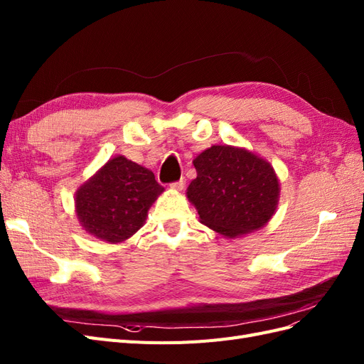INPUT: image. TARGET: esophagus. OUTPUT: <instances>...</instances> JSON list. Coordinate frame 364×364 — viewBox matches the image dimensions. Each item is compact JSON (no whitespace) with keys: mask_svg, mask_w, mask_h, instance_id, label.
I'll return each instance as SVG.
<instances>
[{"mask_svg":"<svg viewBox=\"0 0 364 364\" xmlns=\"http://www.w3.org/2000/svg\"><path fill=\"white\" fill-rule=\"evenodd\" d=\"M183 186H185V179H181V181H176V182L170 183V188H173L176 191L183 190Z\"/></svg>","mask_w":364,"mask_h":364,"instance_id":"esophagus-1","label":"esophagus"}]
</instances>
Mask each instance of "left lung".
Here are the masks:
<instances>
[{
    "mask_svg": "<svg viewBox=\"0 0 364 364\" xmlns=\"http://www.w3.org/2000/svg\"><path fill=\"white\" fill-rule=\"evenodd\" d=\"M193 164L197 178L186 194L203 225L234 238L262 228L272 218L279 182L269 162L245 149L213 146Z\"/></svg>",
    "mask_w": 364,
    "mask_h": 364,
    "instance_id": "obj_1",
    "label": "left lung"
}]
</instances>
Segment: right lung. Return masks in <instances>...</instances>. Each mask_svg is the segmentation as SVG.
Here are the masks:
<instances>
[{"instance_id": "obj_1", "label": "right lung", "mask_w": 364, "mask_h": 364, "mask_svg": "<svg viewBox=\"0 0 364 364\" xmlns=\"http://www.w3.org/2000/svg\"><path fill=\"white\" fill-rule=\"evenodd\" d=\"M162 191L150 170L117 156L77 191V217L91 235L119 243L144 225L149 208Z\"/></svg>"}]
</instances>
